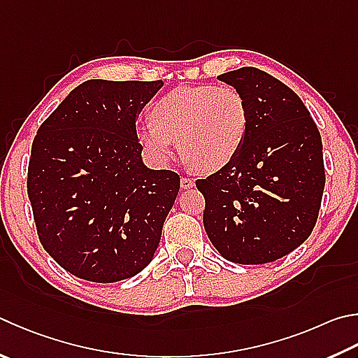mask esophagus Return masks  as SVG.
I'll use <instances>...</instances> for the list:
<instances>
[{"label":"esophagus","mask_w":358,"mask_h":358,"mask_svg":"<svg viewBox=\"0 0 358 358\" xmlns=\"http://www.w3.org/2000/svg\"><path fill=\"white\" fill-rule=\"evenodd\" d=\"M180 186L183 187V189H191V187L196 186V181H194L192 178H187V177H183L180 180Z\"/></svg>","instance_id":"esophagus-1"}]
</instances>
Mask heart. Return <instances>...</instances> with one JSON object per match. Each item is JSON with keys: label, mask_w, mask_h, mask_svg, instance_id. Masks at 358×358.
Here are the masks:
<instances>
[{"label": "heart", "mask_w": 358, "mask_h": 358, "mask_svg": "<svg viewBox=\"0 0 358 358\" xmlns=\"http://www.w3.org/2000/svg\"><path fill=\"white\" fill-rule=\"evenodd\" d=\"M152 125L138 129L148 157L166 164L178 141V150L191 167L217 172L241 152L249 131V108L231 86L180 87L162 95L150 111Z\"/></svg>", "instance_id": "heart-1"}]
</instances>
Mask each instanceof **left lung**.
<instances>
[{"instance_id": "left-lung-1", "label": "left lung", "mask_w": 358, "mask_h": 358, "mask_svg": "<svg viewBox=\"0 0 358 358\" xmlns=\"http://www.w3.org/2000/svg\"><path fill=\"white\" fill-rule=\"evenodd\" d=\"M217 78L243 94L249 131L231 164L196 181L206 235L229 262H275L316 225L326 185L321 134L294 90L266 71L243 67Z\"/></svg>"}]
</instances>
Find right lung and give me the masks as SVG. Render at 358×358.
I'll return each mask as SVG.
<instances>
[{
  "label": "right lung",
  "mask_w": 358,
  "mask_h": 358,
  "mask_svg": "<svg viewBox=\"0 0 358 358\" xmlns=\"http://www.w3.org/2000/svg\"><path fill=\"white\" fill-rule=\"evenodd\" d=\"M162 84L83 83L32 142L28 197L38 239L83 280H125L158 249L180 177L142 162L136 119Z\"/></svg>",
  "instance_id": "add662e5"
}]
</instances>
